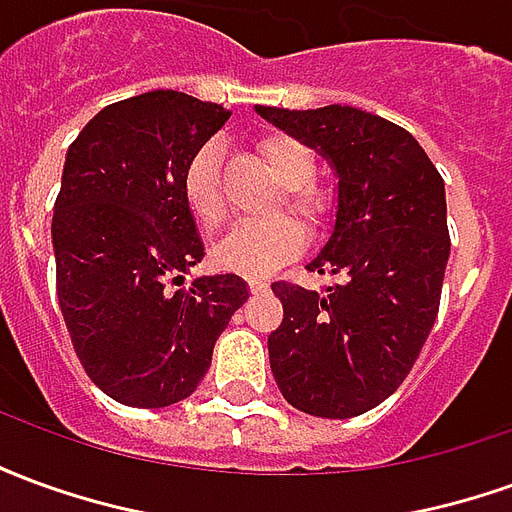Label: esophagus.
Segmentation results:
<instances>
[{"label":"esophagus","mask_w":512,"mask_h":512,"mask_svg":"<svg viewBox=\"0 0 512 512\" xmlns=\"http://www.w3.org/2000/svg\"><path fill=\"white\" fill-rule=\"evenodd\" d=\"M246 282H249V290H252V293H263V290H268V282H266V279L249 277V279H246Z\"/></svg>","instance_id":"esophagus-1"}]
</instances>
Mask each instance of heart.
I'll return each instance as SVG.
<instances>
[{"instance_id":"heart-1","label":"heart","mask_w":512,"mask_h":512,"mask_svg":"<svg viewBox=\"0 0 512 512\" xmlns=\"http://www.w3.org/2000/svg\"><path fill=\"white\" fill-rule=\"evenodd\" d=\"M257 150L271 175L285 186V205L307 224L321 222L326 200L310 183L315 178V156L296 136L271 134L257 142ZM183 200L194 222L205 233H216L227 219L222 191V147L202 142L183 167ZM304 249V230L290 216H274L266 222H244L233 227L213 246V263L224 271L260 277L288 263Z\"/></svg>"}]
</instances>
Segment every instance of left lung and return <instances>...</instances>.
<instances>
[{"label":"left lung","mask_w":512,"mask_h":512,"mask_svg":"<svg viewBox=\"0 0 512 512\" xmlns=\"http://www.w3.org/2000/svg\"><path fill=\"white\" fill-rule=\"evenodd\" d=\"M255 112L337 175L332 235L307 268L343 282L323 293L271 285L285 310L268 334L271 373L304 414L359 417L403 384L439 315L450 260L444 180L406 128L354 106Z\"/></svg>","instance_id":"left-lung-1"}]
</instances>
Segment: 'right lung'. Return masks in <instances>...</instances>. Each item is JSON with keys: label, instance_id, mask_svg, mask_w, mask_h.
<instances>
[{"label": "right lung", "instance_id": "right-lung-1", "mask_svg": "<svg viewBox=\"0 0 512 512\" xmlns=\"http://www.w3.org/2000/svg\"><path fill=\"white\" fill-rule=\"evenodd\" d=\"M230 112L175 90L106 106L65 156L51 244L73 351L106 395L134 408L189 397L249 299L235 274H183L205 246L183 200L191 153Z\"/></svg>", "mask_w": 512, "mask_h": 512}]
</instances>
